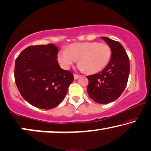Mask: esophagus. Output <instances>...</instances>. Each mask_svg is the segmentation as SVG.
<instances>
[{
  "label": "esophagus",
  "mask_w": 151,
  "mask_h": 151,
  "mask_svg": "<svg viewBox=\"0 0 151 151\" xmlns=\"http://www.w3.org/2000/svg\"><path fill=\"white\" fill-rule=\"evenodd\" d=\"M73 76H74V79H75V80H77L78 78L80 77V75H78V74L74 73V74H73Z\"/></svg>",
  "instance_id": "obj_1"
}]
</instances>
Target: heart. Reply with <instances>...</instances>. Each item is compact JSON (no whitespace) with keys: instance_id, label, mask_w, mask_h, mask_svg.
Listing matches in <instances>:
<instances>
[{"instance_id":"heart-1","label":"heart","mask_w":151,"mask_h":151,"mask_svg":"<svg viewBox=\"0 0 151 151\" xmlns=\"http://www.w3.org/2000/svg\"><path fill=\"white\" fill-rule=\"evenodd\" d=\"M112 57V50L105 43L82 42L70 44L67 50L58 53L57 59L62 68L69 69L78 59L79 68L93 74L103 70Z\"/></svg>"}]
</instances>
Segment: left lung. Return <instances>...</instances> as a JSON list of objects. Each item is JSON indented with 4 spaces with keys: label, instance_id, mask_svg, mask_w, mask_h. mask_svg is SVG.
<instances>
[{
    "label": "left lung",
    "instance_id": "obj_1",
    "mask_svg": "<svg viewBox=\"0 0 151 151\" xmlns=\"http://www.w3.org/2000/svg\"><path fill=\"white\" fill-rule=\"evenodd\" d=\"M102 39L111 47L112 58L104 70L87 76V92L93 101L106 104L115 101L123 93L127 84L130 63L121 43L108 37Z\"/></svg>",
    "mask_w": 151,
    "mask_h": 151
}]
</instances>
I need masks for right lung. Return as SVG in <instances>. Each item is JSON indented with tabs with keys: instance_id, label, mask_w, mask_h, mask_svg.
Here are the masks:
<instances>
[{
	"instance_id": "add662e5",
	"label": "right lung",
	"mask_w": 151,
	"mask_h": 151,
	"mask_svg": "<svg viewBox=\"0 0 151 151\" xmlns=\"http://www.w3.org/2000/svg\"><path fill=\"white\" fill-rule=\"evenodd\" d=\"M58 48L54 44L30 45L17 56L14 78L21 95L28 103L44 110L63 101L73 80V73L61 69Z\"/></svg>"
}]
</instances>
